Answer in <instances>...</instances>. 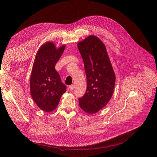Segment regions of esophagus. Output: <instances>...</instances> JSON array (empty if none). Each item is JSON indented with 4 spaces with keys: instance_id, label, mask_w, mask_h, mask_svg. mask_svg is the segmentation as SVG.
<instances>
[{
    "instance_id": "obj_1",
    "label": "esophagus",
    "mask_w": 157,
    "mask_h": 157,
    "mask_svg": "<svg viewBox=\"0 0 157 157\" xmlns=\"http://www.w3.org/2000/svg\"><path fill=\"white\" fill-rule=\"evenodd\" d=\"M74 85L73 84H72V85H70V86H69V88H70V90L71 91H73V89H74Z\"/></svg>"
}]
</instances>
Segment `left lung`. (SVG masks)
Returning <instances> with one entry per match:
<instances>
[{"mask_svg":"<svg viewBox=\"0 0 157 157\" xmlns=\"http://www.w3.org/2000/svg\"><path fill=\"white\" fill-rule=\"evenodd\" d=\"M87 79L86 93L79 98L80 107L88 114L96 113L113 96L116 76L104 44L90 35L78 43Z\"/></svg>","mask_w":157,"mask_h":157,"instance_id":"left-lung-1","label":"left lung"}]
</instances>
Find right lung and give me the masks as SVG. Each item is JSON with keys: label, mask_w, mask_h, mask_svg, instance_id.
Here are the masks:
<instances>
[{"label": "right lung", "mask_w": 157, "mask_h": 157, "mask_svg": "<svg viewBox=\"0 0 157 157\" xmlns=\"http://www.w3.org/2000/svg\"><path fill=\"white\" fill-rule=\"evenodd\" d=\"M65 45L56 49L51 41L43 44L36 53L30 77V93L36 104L44 112L55 110L66 86L55 67Z\"/></svg>", "instance_id": "right-lung-1"}]
</instances>
